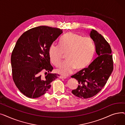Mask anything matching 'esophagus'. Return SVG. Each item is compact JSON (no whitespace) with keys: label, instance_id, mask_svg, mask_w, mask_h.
Listing matches in <instances>:
<instances>
[{"label":"esophagus","instance_id":"1","mask_svg":"<svg viewBox=\"0 0 125 125\" xmlns=\"http://www.w3.org/2000/svg\"><path fill=\"white\" fill-rule=\"evenodd\" d=\"M59 78H63V79H65V78H66L67 77L66 76H59Z\"/></svg>","mask_w":125,"mask_h":125}]
</instances>
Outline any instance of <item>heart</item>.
I'll list each match as a JSON object with an SVG mask.
<instances>
[{
    "label": "heart",
    "mask_w": 125,
    "mask_h": 125,
    "mask_svg": "<svg viewBox=\"0 0 125 125\" xmlns=\"http://www.w3.org/2000/svg\"><path fill=\"white\" fill-rule=\"evenodd\" d=\"M95 52L93 41L89 38L83 37L73 32H68L59 41V46L52 44L48 54L51 62L58 66L63 54H66V61L62 62L57 68L59 74L66 75L86 67L92 59Z\"/></svg>",
    "instance_id": "heart-1"
}]
</instances>
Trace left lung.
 <instances>
[{
    "label": "left lung",
    "instance_id": "obj_1",
    "mask_svg": "<svg viewBox=\"0 0 125 125\" xmlns=\"http://www.w3.org/2000/svg\"><path fill=\"white\" fill-rule=\"evenodd\" d=\"M90 36L95 45L97 58L88 68H85L72 75L79 85L72 93L82 99H87L98 94L104 87L112 73L113 55L110 46L97 31L92 29Z\"/></svg>",
    "mask_w": 125,
    "mask_h": 125
}]
</instances>
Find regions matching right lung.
<instances>
[{"mask_svg": "<svg viewBox=\"0 0 125 125\" xmlns=\"http://www.w3.org/2000/svg\"><path fill=\"white\" fill-rule=\"evenodd\" d=\"M62 29L41 26L26 31L20 37L11 56L12 78L22 93L30 98L44 94L58 75L51 72L48 51L50 46L62 34ZM47 73V72H46Z\"/></svg>", "mask_w": 125, "mask_h": 125, "instance_id": "add662e5", "label": "right lung"}]
</instances>
